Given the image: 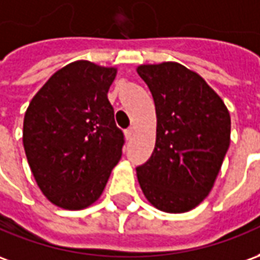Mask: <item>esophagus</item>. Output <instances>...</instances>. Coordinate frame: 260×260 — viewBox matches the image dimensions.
<instances>
[{
	"label": "esophagus",
	"instance_id": "esophagus-1",
	"mask_svg": "<svg viewBox=\"0 0 260 260\" xmlns=\"http://www.w3.org/2000/svg\"><path fill=\"white\" fill-rule=\"evenodd\" d=\"M132 136H134V128H128V129L125 131V138H126V141H129Z\"/></svg>",
	"mask_w": 260,
	"mask_h": 260
}]
</instances>
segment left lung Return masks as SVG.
Listing matches in <instances>:
<instances>
[{
    "label": "left lung",
    "instance_id": "obj_1",
    "mask_svg": "<svg viewBox=\"0 0 260 260\" xmlns=\"http://www.w3.org/2000/svg\"><path fill=\"white\" fill-rule=\"evenodd\" d=\"M138 74L155 101L156 143L138 181L165 212L193 210L211 191L230 148L231 117L224 101L197 73L176 61L142 64Z\"/></svg>",
    "mask_w": 260,
    "mask_h": 260
}]
</instances>
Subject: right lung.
Segmentation results:
<instances>
[{
  "instance_id": "add662e5",
  "label": "right lung",
  "mask_w": 260,
  "mask_h": 260,
  "mask_svg": "<svg viewBox=\"0 0 260 260\" xmlns=\"http://www.w3.org/2000/svg\"><path fill=\"white\" fill-rule=\"evenodd\" d=\"M115 67L79 60L45 83L23 118V148L50 203L83 210L100 199L124 146L107 92Z\"/></svg>"
}]
</instances>
